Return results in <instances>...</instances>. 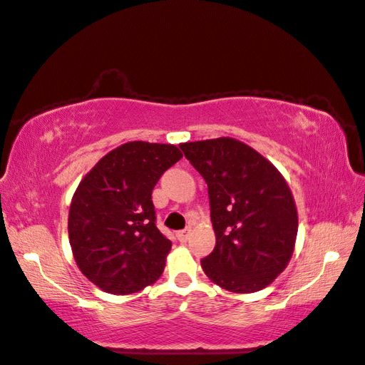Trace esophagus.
<instances>
[{
	"instance_id": "esophagus-1",
	"label": "esophagus",
	"mask_w": 365,
	"mask_h": 365,
	"mask_svg": "<svg viewBox=\"0 0 365 365\" xmlns=\"http://www.w3.org/2000/svg\"><path fill=\"white\" fill-rule=\"evenodd\" d=\"M190 234H191V229H185V230L177 232L178 242H180V243H187L188 238H190Z\"/></svg>"
}]
</instances>
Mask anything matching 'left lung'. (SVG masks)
Masks as SVG:
<instances>
[{
	"label": "left lung",
	"instance_id": "left-lung-1",
	"mask_svg": "<svg viewBox=\"0 0 365 365\" xmlns=\"http://www.w3.org/2000/svg\"><path fill=\"white\" fill-rule=\"evenodd\" d=\"M180 149L208 187L216 246L200 260L204 273L234 293L265 289L289 265L298 234L285 178L234 138L185 143Z\"/></svg>",
	"mask_w": 365,
	"mask_h": 365
}]
</instances>
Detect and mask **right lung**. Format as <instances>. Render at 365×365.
<instances>
[{
  "mask_svg": "<svg viewBox=\"0 0 365 365\" xmlns=\"http://www.w3.org/2000/svg\"><path fill=\"white\" fill-rule=\"evenodd\" d=\"M182 157L173 144L131 141L84 175L68 210V240L92 284L130 294L161 276L173 243L155 224L152 190Z\"/></svg>",
  "mask_w": 365,
  "mask_h": 365,
  "instance_id": "right-lung-1",
  "label": "right lung"
}]
</instances>
